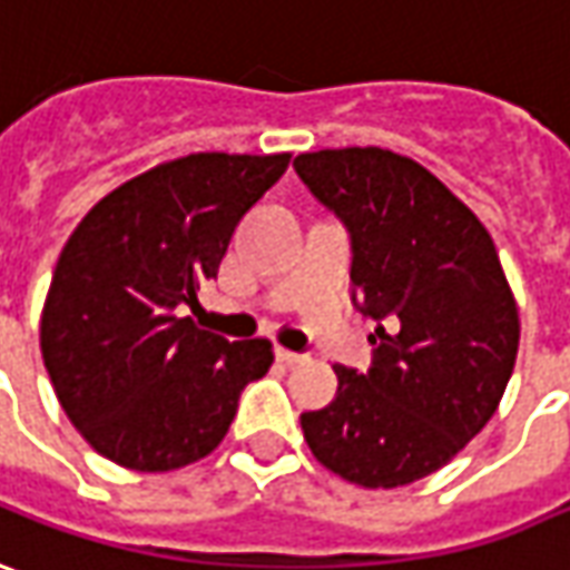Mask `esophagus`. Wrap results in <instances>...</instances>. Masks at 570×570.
Returning a JSON list of instances; mask_svg holds the SVG:
<instances>
[{
	"mask_svg": "<svg viewBox=\"0 0 570 570\" xmlns=\"http://www.w3.org/2000/svg\"><path fill=\"white\" fill-rule=\"evenodd\" d=\"M276 361L285 366H294L304 361V354H297V351H288V347H276Z\"/></svg>",
	"mask_w": 570,
	"mask_h": 570,
	"instance_id": "1",
	"label": "esophagus"
}]
</instances>
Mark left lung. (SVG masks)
Wrapping results in <instances>:
<instances>
[{"label":"left lung","mask_w":570,"mask_h":570,"mask_svg":"<svg viewBox=\"0 0 570 570\" xmlns=\"http://www.w3.org/2000/svg\"><path fill=\"white\" fill-rule=\"evenodd\" d=\"M297 178L351 238L354 307L373 364L335 366V399L301 414L320 464L395 490L449 464L495 414L518 357V304L490 232L436 175L380 147L301 153Z\"/></svg>","instance_id":"obj_1"}]
</instances>
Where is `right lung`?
Here are the masks:
<instances>
[{"instance_id":"add662e5","label":"right lung","mask_w":570,"mask_h":570,"mask_svg":"<svg viewBox=\"0 0 570 570\" xmlns=\"http://www.w3.org/2000/svg\"><path fill=\"white\" fill-rule=\"evenodd\" d=\"M288 153H190L106 194L71 232L40 320V351L68 420L102 458L140 473L185 468L228 433L244 385L273 364L266 338L200 330L197 304L240 216Z\"/></svg>"}]
</instances>
